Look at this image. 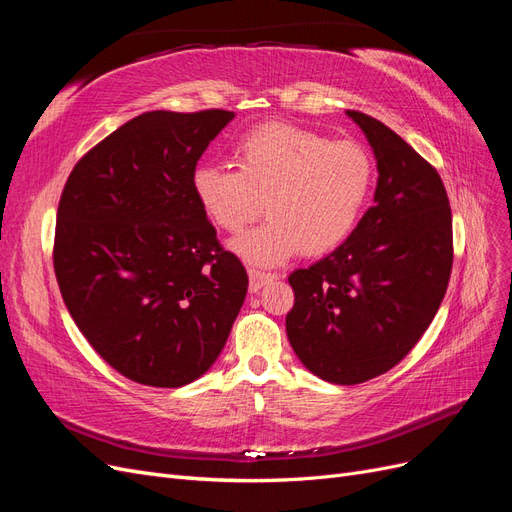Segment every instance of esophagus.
<instances>
[{"instance_id":"esophagus-1","label":"esophagus","mask_w":512,"mask_h":512,"mask_svg":"<svg viewBox=\"0 0 512 512\" xmlns=\"http://www.w3.org/2000/svg\"><path fill=\"white\" fill-rule=\"evenodd\" d=\"M273 280H277L275 273H265V271L250 269V292H258L262 286L273 282Z\"/></svg>"}]
</instances>
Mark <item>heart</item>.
<instances>
[{"mask_svg":"<svg viewBox=\"0 0 512 512\" xmlns=\"http://www.w3.org/2000/svg\"><path fill=\"white\" fill-rule=\"evenodd\" d=\"M237 168L200 164L192 192L203 213L230 235L267 207L269 220L232 241L245 262L275 267L305 250L322 256L342 245L361 220L374 185V160L356 141L265 123L235 147Z\"/></svg>","mask_w":512,"mask_h":512,"instance_id":"heart-1","label":"heart"}]
</instances>
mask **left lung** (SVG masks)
I'll return each instance as SVG.
<instances>
[{
  "mask_svg": "<svg viewBox=\"0 0 512 512\" xmlns=\"http://www.w3.org/2000/svg\"><path fill=\"white\" fill-rule=\"evenodd\" d=\"M346 115L378 162L374 207L337 250L290 273L286 333L312 374L361 384L404 359L436 316L453 269V215L438 170L404 138Z\"/></svg>",
  "mask_w": 512,
  "mask_h": 512,
  "instance_id": "1",
  "label": "left lung"
}]
</instances>
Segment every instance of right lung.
<instances>
[{
	"mask_svg": "<svg viewBox=\"0 0 512 512\" xmlns=\"http://www.w3.org/2000/svg\"><path fill=\"white\" fill-rule=\"evenodd\" d=\"M235 113L151 111L76 162L53 267L76 327L138 384L179 389L215 363L247 292L196 203L192 173Z\"/></svg>",
	"mask_w": 512,
	"mask_h": 512,
	"instance_id": "add662e5",
	"label": "right lung"
}]
</instances>
